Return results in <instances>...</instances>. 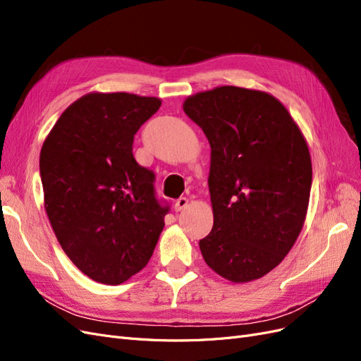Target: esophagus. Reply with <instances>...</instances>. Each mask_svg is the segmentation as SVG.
<instances>
[{
    "instance_id": "esophagus-1",
    "label": "esophagus",
    "mask_w": 361,
    "mask_h": 361,
    "mask_svg": "<svg viewBox=\"0 0 361 361\" xmlns=\"http://www.w3.org/2000/svg\"><path fill=\"white\" fill-rule=\"evenodd\" d=\"M187 206H188V199L187 197H180V199L176 200V203H174V211L180 212L183 209H187Z\"/></svg>"
}]
</instances>
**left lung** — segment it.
Here are the masks:
<instances>
[{
    "mask_svg": "<svg viewBox=\"0 0 361 361\" xmlns=\"http://www.w3.org/2000/svg\"><path fill=\"white\" fill-rule=\"evenodd\" d=\"M183 111L211 145L214 226L200 239L204 262L232 283L267 276L301 233L312 158L300 126L267 92L221 85L188 96Z\"/></svg>",
    "mask_w": 361,
    "mask_h": 361,
    "instance_id": "obj_1",
    "label": "left lung"
}]
</instances>
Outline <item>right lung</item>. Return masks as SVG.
I'll list each match as a JSON object with an SVG mask.
<instances>
[{
    "label": "right lung",
    "mask_w": 361,
    "mask_h": 361,
    "mask_svg": "<svg viewBox=\"0 0 361 361\" xmlns=\"http://www.w3.org/2000/svg\"><path fill=\"white\" fill-rule=\"evenodd\" d=\"M159 97L92 92L63 111L43 141L45 211L61 248L87 277L120 285L143 269L169 207L154 173L133 155L134 135Z\"/></svg>",
    "instance_id": "add662e5"
}]
</instances>
